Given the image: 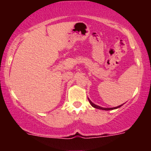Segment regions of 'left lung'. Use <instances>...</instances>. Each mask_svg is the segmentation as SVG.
<instances>
[{
  "label": "left lung",
  "mask_w": 151,
  "mask_h": 151,
  "mask_svg": "<svg viewBox=\"0 0 151 151\" xmlns=\"http://www.w3.org/2000/svg\"><path fill=\"white\" fill-rule=\"evenodd\" d=\"M89 101V103L91 104V105L94 108H97V109H99V110H114V109H116V108H119V107H120L122 105H120V106H116V107H113V108H104V107H101V106H97V105L94 104H93V103L91 102V101H90V99L89 98H88Z\"/></svg>",
  "instance_id": "left-lung-1"
}]
</instances>
